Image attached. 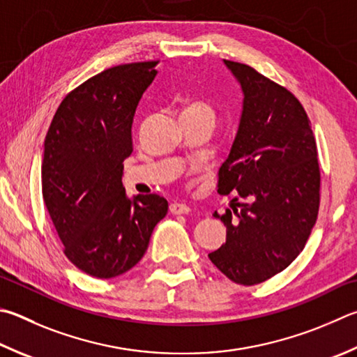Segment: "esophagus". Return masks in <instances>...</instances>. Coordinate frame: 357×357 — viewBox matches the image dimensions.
I'll list each match as a JSON object with an SVG mask.
<instances>
[{"mask_svg": "<svg viewBox=\"0 0 357 357\" xmlns=\"http://www.w3.org/2000/svg\"><path fill=\"white\" fill-rule=\"evenodd\" d=\"M170 212L172 213H189L190 212V206L185 203H173L170 204Z\"/></svg>", "mask_w": 357, "mask_h": 357, "instance_id": "1", "label": "esophagus"}]
</instances>
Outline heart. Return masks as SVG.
Listing matches in <instances>:
<instances>
[{
  "mask_svg": "<svg viewBox=\"0 0 357 357\" xmlns=\"http://www.w3.org/2000/svg\"><path fill=\"white\" fill-rule=\"evenodd\" d=\"M181 115L183 116H211V119H213V109L209 102L201 101V100H192V101L185 102Z\"/></svg>",
  "mask_w": 357,
  "mask_h": 357,
  "instance_id": "1",
  "label": "heart"
}]
</instances>
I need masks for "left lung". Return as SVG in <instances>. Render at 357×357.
I'll return each mask as SVG.
<instances>
[{"mask_svg": "<svg viewBox=\"0 0 357 357\" xmlns=\"http://www.w3.org/2000/svg\"><path fill=\"white\" fill-rule=\"evenodd\" d=\"M223 62L241 84L243 105L218 193H237L246 203L232 207L236 217L213 212L226 226V242L209 259L232 282L255 286L303 251L319 215L320 168L301 102L250 66Z\"/></svg>", "mask_w": 357, "mask_h": 357, "instance_id": "8db88e82", "label": "left lung"}]
</instances>
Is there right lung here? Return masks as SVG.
I'll use <instances>...</instances> for the list:
<instances>
[{
	"label": "right lung",
	"instance_id": "add662e5",
	"mask_svg": "<svg viewBox=\"0 0 357 357\" xmlns=\"http://www.w3.org/2000/svg\"><path fill=\"white\" fill-rule=\"evenodd\" d=\"M159 61L101 71L61 106L45 137L42 193L68 261L93 278L131 270L167 215L164 197L129 198L123 162L132 153V121Z\"/></svg>",
	"mask_w": 357,
	"mask_h": 357
}]
</instances>
